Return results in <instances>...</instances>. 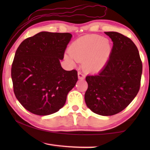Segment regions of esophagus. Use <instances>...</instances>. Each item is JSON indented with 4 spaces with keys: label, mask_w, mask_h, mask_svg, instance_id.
Wrapping results in <instances>:
<instances>
[{
    "label": "esophagus",
    "mask_w": 150,
    "mask_h": 150,
    "mask_svg": "<svg viewBox=\"0 0 150 150\" xmlns=\"http://www.w3.org/2000/svg\"><path fill=\"white\" fill-rule=\"evenodd\" d=\"M85 77V75L84 74H83L81 72H78V78L79 79H81V80H83L84 79Z\"/></svg>",
    "instance_id": "1"
}]
</instances>
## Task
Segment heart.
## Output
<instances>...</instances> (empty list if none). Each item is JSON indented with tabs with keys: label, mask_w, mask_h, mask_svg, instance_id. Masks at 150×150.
<instances>
[{
	"label": "heart",
	"mask_w": 150,
	"mask_h": 150,
	"mask_svg": "<svg viewBox=\"0 0 150 150\" xmlns=\"http://www.w3.org/2000/svg\"><path fill=\"white\" fill-rule=\"evenodd\" d=\"M70 55L65 59L70 63L74 60L82 62L86 71L97 73L107 63L111 53V47L105 38L98 35H87L73 42L69 48Z\"/></svg>",
	"instance_id": "1"
}]
</instances>
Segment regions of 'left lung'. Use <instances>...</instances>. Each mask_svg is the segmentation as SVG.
I'll list each match as a JSON object with an SVG mask.
<instances>
[{
	"mask_svg": "<svg viewBox=\"0 0 150 150\" xmlns=\"http://www.w3.org/2000/svg\"><path fill=\"white\" fill-rule=\"evenodd\" d=\"M105 33L113 46L100 73L86 77L88 88L85 100L93 112L112 116L126 108L138 94L142 63L138 48L129 38L116 32Z\"/></svg>",
	"mask_w": 150,
	"mask_h": 150,
	"instance_id": "obj_1",
	"label": "left lung"
}]
</instances>
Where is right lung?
<instances>
[{
	"label": "right lung",
	"mask_w": 150,
	"mask_h": 150,
	"mask_svg": "<svg viewBox=\"0 0 150 150\" xmlns=\"http://www.w3.org/2000/svg\"><path fill=\"white\" fill-rule=\"evenodd\" d=\"M71 37L70 33L41 32L18 47L11 69L14 93L30 112L40 116L56 112L75 87L77 71H65L60 63Z\"/></svg>",
	"instance_id": "add662e5"
}]
</instances>
